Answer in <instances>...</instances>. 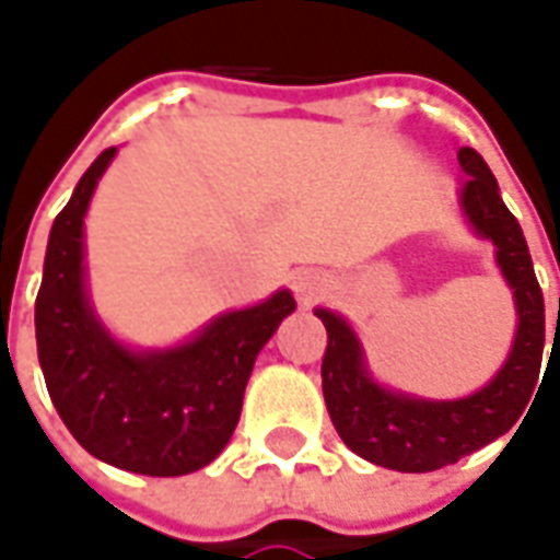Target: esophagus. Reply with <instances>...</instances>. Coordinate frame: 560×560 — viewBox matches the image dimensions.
Listing matches in <instances>:
<instances>
[{
    "label": "esophagus",
    "instance_id": "1",
    "mask_svg": "<svg viewBox=\"0 0 560 560\" xmlns=\"http://www.w3.org/2000/svg\"><path fill=\"white\" fill-rule=\"evenodd\" d=\"M320 288H324V281H320L315 272H296V276H293V291H296V296H300L303 303H312L320 293Z\"/></svg>",
    "mask_w": 560,
    "mask_h": 560
}]
</instances>
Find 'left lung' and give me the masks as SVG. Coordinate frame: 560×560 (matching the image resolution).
<instances>
[{
	"label": "left lung",
	"mask_w": 560,
	"mask_h": 560,
	"mask_svg": "<svg viewBox=\"0 0 560 560\" xmlns=\"http://www.w3.org/2000/svg\"><path fill=\"white\" fill-rule=\"evenodd\" d=\"M457 163L467 172L457 190V206L476 236L494 242V260L510 284L518 315L510 354L488 378V385L457 400H428L385 388L370 373L361 339L351 324L339 312L315 308L327 327L320 388L330 421L354 455L388 470H440L494 443L518 421L537 388L546 342V306L525 233L500 199L498 178L491 175L488 163L472 148H460Z\"/></svg>",
	"instance_id": "left-lung-1"
}]
</instances>
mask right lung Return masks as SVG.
<instances>
[{"label":"right lung","instance_id":"right-lung-1","mask_svg":"<svg viewBox=\"0 0 560 560\" xmlns=\"http://www.w3.org/2000/svg\"><path fill=\"white\" fill-rule=\"evenodd\" d=\"M117 148L90 163L50 226L35 296V342L62 424L120 470L185 476L224 452L260 348L291 315V291L212 318L172 348H130L108 334L88 293L84 214Z\"/></svg>","mask_w":560,"mask_h":560}]
</instances>
